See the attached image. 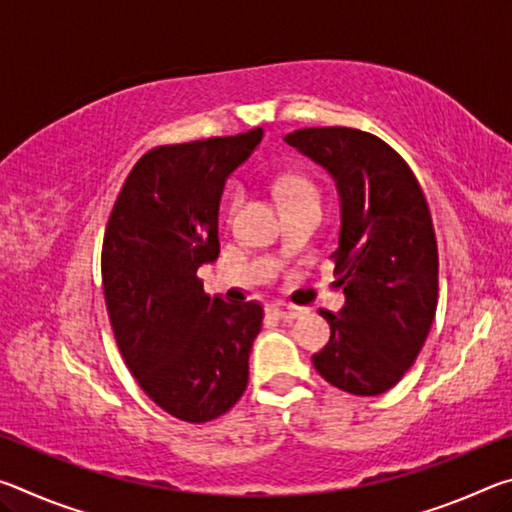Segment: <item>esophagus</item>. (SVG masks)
I'll use <instances>...</instances> for the list:
<instances>
[{
	"instance_id": "esophagus-1",
	"label": "esophagus",
	"mask_w": 512,
	"mask_h": 512,
	"mask_svg": "<svg viewBox=\"0 0 512 512\" xmlns=\"http://www.w3.org/2000/svg\"><path fill=\"white\" fill-rule=\"evenodd\" d=\"M271 311L277 318H284V320H293V318H300L302 314H305L300 307L287 305V302H275V305H271Z\"/></svg>"
}]
</instances>
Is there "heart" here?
I'll list each match as a JSON object with an SVG mask.
<instances>
[{
    "instance_id": "obj_1",
    "label": "heart",
    "mask_w": 512,
    "mask_h": 512,
    "mask_svg": "<svg viewBox=\"0 0 512 512\" xmlns=\"http://www.w3.org/2000/svg\"><path fill=\"white\" fill-rule=\"evenodd\" d=\"M275 192L280 196L284 207L300 201H309V198H318V189L314 187V183L305 176H298V173H289V176L277 178ZM241 205H244V192H241L239 187H232L228 196H225V205H223L225 221L230 223L235 219L237 212L241 210Z\"/></svg>"
}]
</instances>
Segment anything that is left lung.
<instances>
[{
    "label": "left lung",
    "mask_w": 512,
    "mask_h": 512,
    "mask_svg": "<svg viewBox=\"0 0 512 512\" xmlns=\"http://www.w3.org/2000/svg\"><path fill=\"white\" fill-rule=\"evenodd\" d=\"M284 142L320 164L341 198L332 253L345 307L320 309L329 341L311 361L345 393H386L413 366L438 305V244L418 178L395 149L357 128H300Z\"/></svg>",
    "instance_id": "8db88e82"
}]
</instances>
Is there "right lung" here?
Here are the masks:
<instances>
[{
	"instance_id": "add662e5",
	"label": "right lung",
	"mask_w": 512,
	"mask_h": 512,
	"mask_svg": "<svg viewBox=\"0 0 512 512\" xmlns=\"http://www.w3.org/2000/svg\"><path fill=\"white\" fill-rule=\"evenodd\" d=\"M262 135L151 149L128 173L103 235V296L121 357L142 391L185 422L219 418L248 386L264 309L210 298L196 271L219 257L225 180Z\"/></svg>"
}]
</instances>
